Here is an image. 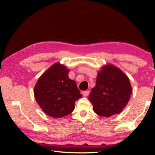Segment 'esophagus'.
Returning a JSON list of instances; mask_svg holds the SVG:
<instances>
[{"label":"esophagus","mask_w":155,"mask_h":155,"mask_svg":"<svg viewBox=\"0 0 155 155\" xmlns=\"http://www.w3.org/2000/svg\"><path fill=\"white\" fill-rule=\"evenodd\" d=\"M89 93H90V91H89V90H86V91L82 92V95L83 96H84V97H87V96L89 95Z\"/></svg>","instance_id":"obj_1"}]
</instances>
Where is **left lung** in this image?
Returning a JSON list of instances; mask_svg holds the SVG:
<instances>
[{"mask_svg": "<svg viewBox=\"0 0 155 155\" xmlns=\"http://www.w3.org/2000/svg\"><path fill=\"white\" fill-rule=\"evenodd\" d=\"M131 94L132 87L129 78L120 68L107 64L97 73L96 85L92 89L89 100L95 114L109 117L123 110Z\"/></svg>", "mask_w": 155, "mask_h": 155, "instance_id": "obj_1", "label": "left lung"}]
</instances>
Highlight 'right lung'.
Listing matches in <instances>:
<instances>
[{"instance_id":"add662e5","label":"right lung","mask_w":155,"mask_h":155,"mask_svg":"<svg viewBox=\"0 0 155 155\" xmlns=\"http://www.w3.org/2000/svg\"><path fill=\"white\" fill-rule=\"evenodd\" d=\"M68 73L66 66L56 63L39 77L35 85V100L44 113L53 118L71 113L75 102L81 97L76 81L68 78Z\"/></svg>"}]
</instances>
